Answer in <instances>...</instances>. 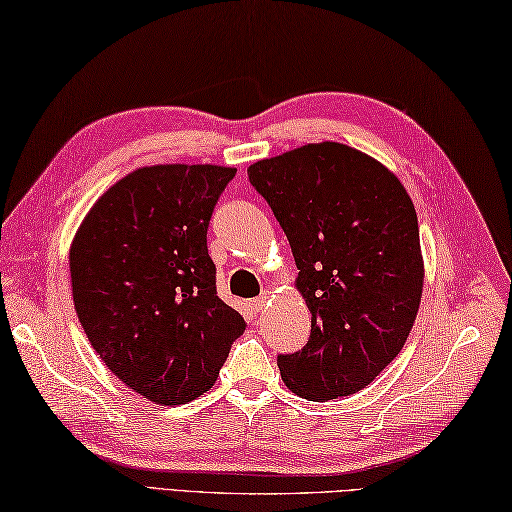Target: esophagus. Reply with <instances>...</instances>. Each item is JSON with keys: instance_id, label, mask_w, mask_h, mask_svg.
I'll list each match as a JSON object with an SVG mask.
<instances>
[{"instance_id": "esophagus-1", "label": "esophagus", "mask_w": 512, "mask_h": 512, "mask_svg": "<svg viewBox=\"0 0 512 512\" xmlns=\"http://www.w3.org/2000/svg\"><path fill=\"white\" fill-rule=\"evenodd\" d=\"M267 298H269V292H265V294H260L258 298H254V301H252V310H254V312L263 310V307L267 305Z\"/></svg>"}]
</instances>
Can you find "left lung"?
I'll use <instances>...</instances> for the list:
<instances>
[{"label":"left lung","mask_w":512,"mask_h":512,"mask_svg":"<svg viewBox=\"0 0 512 512\" xmlns=\"http://www.w3.org/2000/svg\"><path fill=\"white\" fill-rule=\"evenodd\" d=\"M247 173L285 231L312 314L303 350L278 356L283 381L310 401L350 397L394 361L419 312L423 256L408 191L341 142L305 144Z\"/></svg>","instance_id":"1"}]
</instances>
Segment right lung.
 <instances>
[{"label":"right lung","instance_id":"add662e5","mask_svg":"<svg viewBox=\"0 0 512 512\" xmlns=\"http://www.w3.org/2000/svg\"><path fill=\"white\" fill-rule=\"evenodd\" d=\"M234 167L153 165L95 200L71 243L73 303L93 350L158 406L216 383L245 318L216 294L207 227Z\"/></svg>","mask_w":512,"mask_h":512}]
</instances>
